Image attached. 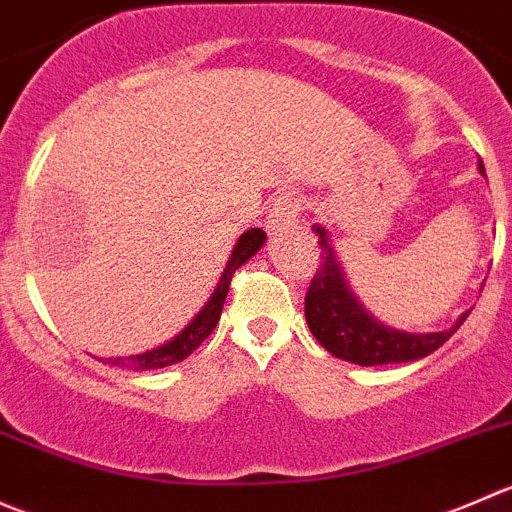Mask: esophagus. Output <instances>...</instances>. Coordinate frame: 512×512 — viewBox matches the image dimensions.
<instances>
[{
	"mask_svg": "<svg viewBox=\"0 0 512 512\" xmlns=\"http://www.w3.org/2000/svg\"><path fill=\"white\" fill-rule=\"evenodd\" d=\"M303 211V199L298 194H281L273 199L271 209H268L266 229L271 234H281V231L291 229L298 224V216Z\"/></svg>",
	"mask_w": 512,
	"mask_h": 512,
	"instance_id": "34e87169",
	"label": "esophagus"
}]
</instances>
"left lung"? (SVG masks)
I'll return each mask as SVG.
<instances>
[{"mask_svg":"<svg viewBox=\"0 0 512 512\" xmlns=\"http://www.w3.org/2000/svg\"><path fill=\"white\" fill-rule=\"evenodd\" d=\"M480 171L485 174L483 164ZM321 246L316 276L306 293V321L316 341L331 356L358 366H386V363H408L426 358L438 351L468 318L465 311L450 328L438 333H406L383 326L358 303L348 288L336 251L328 244V234L321 226H313Z\"/></svg>","mask_w":512,"mask_h":512,"instance_id":"obj_1","label":"left lung"}]
</instances>
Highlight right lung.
Here are the masks:
<instances>
[{
    "label": "right lung",
    "instance_id": "1",
    "mask_svg": "<svg viewBox=\"0 0 512 512\" xmlns=\"http://www.w3.org/2000/svg\"><path fill=\"white\" fill-rule=\"evenodd\" d=\"M266 241V234L261 229H249L246 234H241V239L236 241L234 251H231L229 261H226L224 273H221L219 283H216L214 293H211L209 301L204 303L199 313L191 318L189 326L184 328L181 333H176L169 343L159 348H151V351L139 353V356H129V358H106V363L111 366H121V368H129V371H154V368H166V366H174V363L184 361L186 356L196 351L201 343L209 338V333L214 331L216 323L221 318V308H224L226 301V293H229L231 286V278H234L236 268L244 266L251 256L256 254L258 249L263 246ZM104 361V358H99Z\"/></svg>",
    "mask_w": 512,
    "mask_h": 512
}]
</instances>
